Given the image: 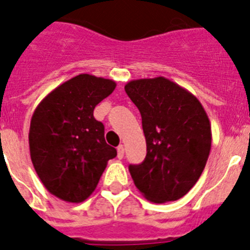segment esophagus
<instances>
[{
  "mask_svg": "<svg viewBox=\"0 0 250 250\" xmlns=\"http://www.w3.org/2000/svg\"><path fill=\"white\" fill-rule=\"evenodd\" d=\"M123 156H125V147H123L122 145H119L118 148H117V157H118L119 160H122Z\"/></svg>",
  "mask_w": 250,
  "mask_h": 250,
  "instance_id": "obj_1",
  "label": "esophagus"
}]
</instances>
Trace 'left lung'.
Returning a JSON list of instances; mask_svg holds the SVG:
<instances>
[{
	"label": "left lung",
	"mask_w": 250,
	"mask_h": 250,
	"mask_svg": "<svg viewBox=\"0 0 250 250\" xmlns=\"http://www.w3.org/2000/svg\"><path fill=\"white\" fill-rule=\"evenodd\" d=\"M125 90L142 117L147 155L129 165L134 185L156 204L185 196L201 176L211 148V125L194 94L164 77L131 80Z\"/></svg>",
	"instance_id": "obj_1"
}]
</instances>
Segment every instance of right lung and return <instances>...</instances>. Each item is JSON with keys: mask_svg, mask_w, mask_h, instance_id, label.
Wrapping results in <instances>:
<instances>
[{"mask_svg": "<svg viewBox=\"0 0 250 250\" xmlns=\"http://www.w3.org/2000/svg\"><path fill=\"white\" fill-rule=\"evenodd\" d=\"M116 82L80 74L60 84L40 102L30 123L29 145L39 179L54 196L82 203L98 185L117 156L104 140L95 105L112 94Z\"/></svg>", "mask_w": 250, "mask_h": 250, "instance_id": "right-lung-1", "label": "right lung"}]
</instances>
